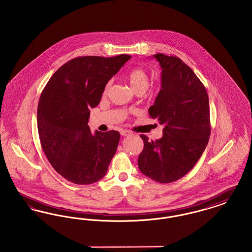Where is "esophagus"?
Returning a JSON list of instances; mask_svg holds the SVG:
<instances>
[{
    "mask_svg": "<svg viewBox=\"0 0 252 252\" xmlns=\"http://www.w3.org/2000/svg\"><path fill=\"white\" fill-rule=\"evenodd\" d=\"M121 135L122 136H129V135H131V132L129 131V130H121Z\"/></svg>",
    "mask_w": 252,
    "mask_h": 252,
    "instance_id": "obj_1",
    "label": "esophagus"
}]
</instances>
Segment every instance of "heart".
I'll return each mask as SVG.
<instances>
[{"mask_svg":"<svg viewBox=\"0 0 252 252\" xmlns=\"http://www.w3.org/2000/svg\"><path fill=\"white\" fill-rule=\"evenodd\" d=\"M126 77L135 92H138V91L144 92L148 86V81H149L148 74L143 68H140V67L133 68L130 71L126 72Z\"/></svg>","mask_w":252,"mask_h":252,"instance_id":"1","label":"heart"}]
</instances>
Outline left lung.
<instances>
[{"mask_svg":"<svg viewBox=\"0 0 252 252\" xmlns=\"http://www.w3.org/2000/svg\"><path fill=\"white\" fill-rule=\"evenodd\" d=\"M153 58L162 70L161 88L148 112L164 128L156 141L141 135L144 149L138 166L151 180L170 183L192 170L208 144L209 96L202 82L180 59L163 54Z\"/></svg>","mask_w":252,"mask_h":252,"instance_id":"8db88e82","label":"left lung"}]
</instances>
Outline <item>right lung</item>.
<instances>
[{
    "instance_id": "obj_1",
    "label": "right lung",
    "mask_w": 252,
    "mask_h": 252,
    "mask_svg": "<svg viewBox=\"0 0 252 252\" xmlns=\"http://www.w3.org/2000/svg\"><path fill=\"white\" fill-rule=\"evenodd\" d=\"M130 58H75L52 75L40 94L36 117L41 147L54 169L72 183L101 180L115 155L120 133L93 134L90 108L100 103L107 83Z\"/></svg>"
}]
</instances>
